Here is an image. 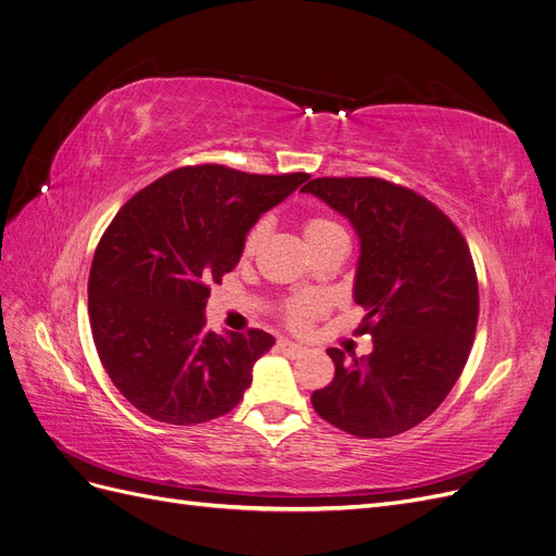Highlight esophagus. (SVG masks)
<instances>
[{
	"label": "esophagus",
	"mask_w": 556,
	"mask_h": 556,
	"mask_svg": "<svg viewBox=\"0 0 556 556\" xmlns=\"http://www.w3.org/2000/svg\"><path fill=\"white\" fill-rule=\"evenodd\" d=\"M278 346H280L282 353L292 355V358H296V355H301V353L305 351V346H301V344H296V342H290V340H278Z\"/></svg>",
	"instance_id": "1"
}]
</instances>
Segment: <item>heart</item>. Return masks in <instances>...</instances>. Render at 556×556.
I'll return each mask as SVG.
<instances>
[{
  "label": "heart",
  "mask_w": 556,
  "mask_h": 556,
  "mask_svg": "<svg viewBox=\"0 0 556 556\" xmlns=\"http://www.w3.org/2000/svg\"><path fill=\"white\" fill-rule=\"evenodd\" d=\"M266 232H269L266 220H257V224H253L251 230L247 232V237H243L241 257H253L262 249ZM303 237L307 241L309 251H313L319 247V243H324L332 237H346V232L338 224V220H332L328 216H307L303 220ZM321 313H324V303H321V299H317L313 294L294 296L282 305V319L287 326H292V328H307Z\"/></svg>",
  "instance_id": "obj_1"
}]
</instances>
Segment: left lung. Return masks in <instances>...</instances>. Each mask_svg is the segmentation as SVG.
I'll use <instances>...</instances> for the list:
<instances>
[{"label":"left lung","instance_id":"8db88e82","mask_svg":"<svg viewBox=\"0 0 556 556\" xmlns=\"http://www.w3.org/2000/svg\"><path fill=\"white\" fill-rule=\"evenodd\" d=\"M303 191L344 214L361 237L353 299L374 351L336 363L313 408L355 438L399 435L425 421L468 363L479 285L468 241L417 191L381 177H315Z\"/></svg>","mask_w":556,"mask_h":556}]
</instances>
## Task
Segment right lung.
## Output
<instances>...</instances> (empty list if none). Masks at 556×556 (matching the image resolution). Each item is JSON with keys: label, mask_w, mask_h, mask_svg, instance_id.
<instances>
[{"label": "right lung", "mask_w": 556, "mask_h": 556, "mask_svg": "<svg viewBox=\"0 0 556 556\" xmlns=\"http://www.w3.org/2000/svg\"><path fill=\"white\" fill-rule=\"evenodd\" d=\"M307 177L182 166L118 210L93 255L88 317L102 367L131 406L189 427L241 402L276 340L260 328L207 332L210 290L237 266L260 214Z\"/></svg>", "instance_id": "right-lung-1"}]
</instances>
